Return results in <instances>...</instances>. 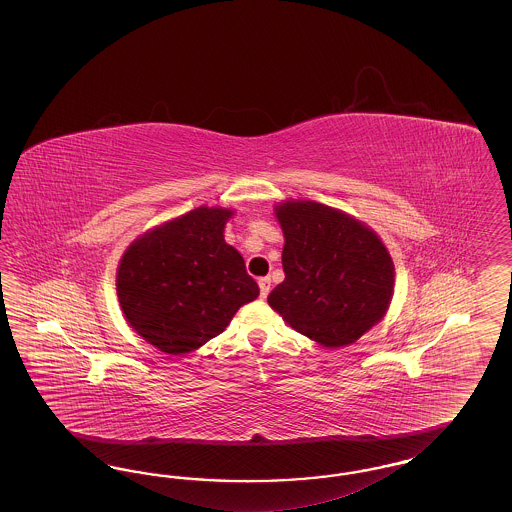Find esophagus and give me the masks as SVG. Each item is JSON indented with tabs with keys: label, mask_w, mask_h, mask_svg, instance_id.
I'll return each mask as SVG.
<instances>
[{
	"label": "esophagus",
	"mask_w": 512,
	"mask_h": 512,
	"mask_svg": "<svg viewBox=\"0 0 512 512\" xmlns=\"http://www.w3.org/2000/svg\"><path fill=\"white\" fill-rule=\"evenodd\" d=\"M259 290H261V297L265 299L268 292H270V278H268V276H265V278H259Z\"/></svg>",
	"instance_id": "1"
}]
</instances>
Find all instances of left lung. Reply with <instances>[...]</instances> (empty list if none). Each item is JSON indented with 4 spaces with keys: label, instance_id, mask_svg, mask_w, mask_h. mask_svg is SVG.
<instances>
[{
    "label": "left lung",
    "instance_id": "left-lung-1",
    "mask_svg": "<svg viewBox=\"0 0 512 512\" xmlns=\"http://www.w3.org/2000/svg\"><path fill=\"white\" fill-rule=\"evenodd\" d=\"M284 232V282L268 305L322 347H347L386 317L395 268L380 236L340 209L309 199L274 207Z\"/></svg>",
    "mask_w": 512,
    "mask_h": 512
}]
</instances>
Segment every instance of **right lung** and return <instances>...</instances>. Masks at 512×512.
Listing matches in <instances>:
<instances>
[{"label":"right lung","mask_w":512,"mask_h":512,"mask_svg":"<svg viewBox=\"0 0 512 512\" xmlns=\"http://www.w3.org/2000/svg\"><path fill=\"white\" fill-rule=\"evenodd\" d=\"M234 211L197 207L138 236L122 253L117 295L130 328L169 355L199 349L257 299L244 257L224 242Z\"/></svg>","instance_id":"add662e5"}]
</instances>
